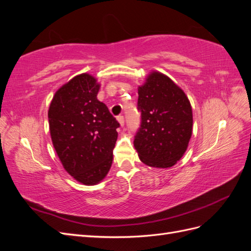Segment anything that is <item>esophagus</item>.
<instances>
[{
    "label": "esophagus",
    "instance_id": "esophagus-1",
    "mask_svg": "<svg viewBox=\"0 0 251 251\" xmlns=\"http://www.w3.org/2000/svg\"><path fill=\"white\" fill-rule=\"evenodd\" d=\"M117 120H118V123L120 124V126H125V117H124L123 115H119V116H117Z\"/></svg>",
    "mask_w": 251,
    "mask_h": 251
}]
</instances>
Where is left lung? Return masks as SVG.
Segmentation results:
<instances>
[{"mask_svg":"<svg viewBox=\"0 0 251 251\" xmlns=\"http://www.w3.org/2000/svg\"><path fill=\"white\" fill-rule=\"evenodd\" d=\"M141 123L134 147L153 168H171L183 156L193 131V112L185 93L165 75L153 72L138 88Z\"/></svg>","mask_w":251,"mask_h":251,"instance_id":"obj_1","label":"left lung"}]
</instances>
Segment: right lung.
<instances>
[{
  "label": "right lung",
  "instance_id": "right-lung-1",
  "mask_svg": "<svg viewBox=\"0 0 251 251\" xmlns=\"http://www.w3.org/2000/svg\"><path fill=\"white\" fill-rule=\"evenodd\" d=\"M100 85L83 73L67 82L48 111L53 147L65 170L86 185L101 181L111 169L119 123L97 100Z\"/></svg>",
  "mask_w": 251,
  "mask_h": 251
}]
</instances>
